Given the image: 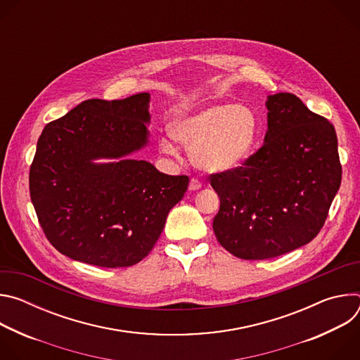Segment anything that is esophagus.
I'll return each instance as SVG.
<instances>
[{
  "label": "esophagus",
  "mask_w": 360,
  "mask_h": 360,
  "mask_svg": "<svg viewBox=\"0 0 360 360\" xmlns=\"http://www.w3.org/2000/svg\"><path fill=\"white\" fill-rule=\"evenodd\" d=\"M202 188V182H199L196 178H192L189 181V191H199Z\"/></svg>",
  "instance_id": "obj_1"
}]
</instances>
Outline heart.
<instances>
[{
	"instance_id": "b5f03b06",
	"label": "heart",
	"mask_w": 360,
	"mask_h": 360,
	"mask_svg": "<svg viewBox=\"0 0 360 360\" xmlns=\"http://www.w3.org/2000/svg\"><path fill=\"white\" fill-rule=\"evenodd\" d=\"M258 118L245 105L205 104L176 118L172 136L189 148L192 162L208 172H228L240 167L258 139ZM161 150L176 155L171 138H162Z\"/></svg>"
}]
</instances>
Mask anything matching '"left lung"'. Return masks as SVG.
I'll use <instances>...</instances> for the list:
<instances>
[{
    "label": "left lung",
    "mask_w": 360,
    "mask_h": 360,
    "mask_svg": "<svg viewBox=\"0 0 360 360\" xmlns=\"http://www.w3.org/2000/svg\"><path fill=\"white\" fill-rule=\"evenodd\" d=\"M264 145L242 167L211 175L218 242L236 258L271 259L309 243L342 181L333 125L293 94L269 95Z\"/></svg>",
    "instance_id": "left-lung-1"
}]
</instances>
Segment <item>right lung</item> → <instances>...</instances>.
<instances>
[{
	"mask_svg": "<svg viewBox=\"0 0 360 360\" xmlns=\"http://www.w3.org/2000/svg\"><path fill=\"white\" fill-rule=\"evenodd\" d=\"M149 94L88 99L45 125L30 168L39 225L58 252L101 268L142 261L189 178L128 155L148 143ZM117 159L98 165L95 159Z\"/></svg>",
	"mask_w": 360,
	"mask_h": 360,
	"instance_id": "add662e5",
	"label": "right lung"
}]
</instances>
